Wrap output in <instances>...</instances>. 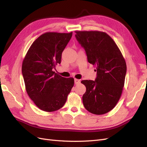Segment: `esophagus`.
Instances as JSON below:
<instances>
[{
    "mask_svg": "<svg viewBox=\"0 0 147 147\" xmlns=\"http://www.w3.org/2000/svg\"><path fill=\"white\" fill-rule=\"evenodd\" d=\"M74 82H75V84H78L79 83H80V80H78V79H75Z\"/></svg>",
    "mask_w": 147,
    "mask_h": 147,
    "instance_id": "esophagus-1",
    "label": "esophagus"
}]
</instances>
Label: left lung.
Returning <instances> with one entry per match:
<instances>
[{
    "label": "left lung",
    "mask_w": 147,
    "mask_h": 147,
    "mask_svg": "<svg viewBox=\"0 0 147 147\" xmlns=\"http://www.w3.org/2000/svg\"><path fill=\"white\" fill-rule=\"evenodd\" d=\"M88 63L96 65L94 81L83 80L86 90L82 97L84 108L95 115L112 110L121 97L126 74L125 60L109 35L100 31H75Z\"/></svg>",
    "instance_id": "obj_1"
}]
</instances>
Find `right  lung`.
I'll list each match as a JSON object with an SVG mask.
<instances>
[{"label": "right lung", "instance_id": "add662e5", "mask_svg": "<svg viewBox=\"0 0 147 147\" xmlns=\"http://www.w3.org/2000/svg\"><path fill=\"white\" fill-rule=\"evenodd\" d=\"M72 32H47L29 48L22 64L28 94L40 109L54 112L63 107L74 84L73 78H64L53 69L61 62L62 53Z\"/></svg>", "mask_w": 147, "mask_h": 147}]
</instances>
